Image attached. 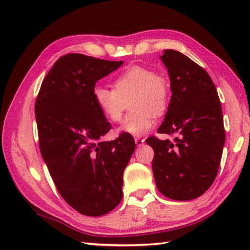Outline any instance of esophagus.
Wrapping results in <instances>:
<instances>
[{
  "mask_svg": "<svg viewBox=\"0 0 250 250\" xmlns=\"http://www.w3.org/2000/svg\"><path fill=\"white\" fill-rule=\"evenodd\" d=\"M134 141H135V145H137L138 146H141L145 145L146 140H145V139H141V138H135Z\"/></svg>",
  "mask_w": 250,
  "mask_h": 250,
  "instance_id": "esophagus-1",
  "label": "esophagus"
}]
</instances>
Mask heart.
<instances>
[{"mask_svg":"<svg viewBox=\"0 0 250 250\" xmlns=\"http://www.w3.org/2000/svg\"><path fill=\"white\" fill-rule=\"evenodd\" d=\"M95 104L110 122H119L128 108L132 112L125 118L120 131L142 137L153 129L154 115L166 111L170 100L167 80L154 70L142 66L129 67L113 80V89L96 86L92 90Z\"/></svg>","mask_w":250,"mask_h":250,"instance_id":"obj_1","label":"heart"}]
</instances>
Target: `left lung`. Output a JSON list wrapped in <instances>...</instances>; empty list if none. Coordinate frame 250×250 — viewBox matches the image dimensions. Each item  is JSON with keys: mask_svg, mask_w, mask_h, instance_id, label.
I'll list each match as a JSON object with an SVG mask.
<instances>
[{"mask_svg": "<svg viewBox=\"0 0 250 250\" xmlns=\"http://www.w3.org/2000/svg\"><path fill=\"white\" fill-rule=\"evenodd\" d=\"M171 80V101L159 133L174 141L147 138L159 191L171 200L204 194L217 175L225 129L216 87L207 71L184 54L166 49L161 56Z\"/></svg>", "mask_w": 250, "mask_h": 250, "instance_id": "left-lung-1", "label": "left lung"}]
</instances>
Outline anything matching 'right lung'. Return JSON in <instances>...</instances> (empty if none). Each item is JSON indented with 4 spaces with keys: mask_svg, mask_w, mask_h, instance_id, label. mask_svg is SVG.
<instances>
[{
    "mask_svg": "<svg viewBox=\"0 0 250 250\" xmlns=\"http://www.w3.org/2000/svg\"><path fill=\"white\" fill-rule=\"evenodd\" d=\"M122 64L64 55L46 75L36 98L42 156L62 197L87 216H101L119 204L124 171L135 149L132 135L125 132L101 140L111 125L92 98L96 83Z\"/></svg>",
    "mask_w": 250,
    "mask_h": 250,
    "instance_id": "add662e5",
    "label": "right lung"
}]
</instances>
